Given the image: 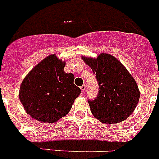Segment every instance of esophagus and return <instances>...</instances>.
I'll return each instance as SVG.
<instances>
[{
	"label": "esophagus",
	"instance_id": "1",
	"mask_svg": "<svg viewBox=\"0 0 159 159\" xmlns=\"http://www.w3.org/2000/svg\"><path fill=\"white\" fill-rule=\"evenodd\" d=\"M80 88H81V91H82V92L83 93L84 91H85V90H86V85H85V84H83V85H82V86H81Z\"/></svg>",
	"mask_w": 159,
	"mask_h": 159
}]
</instances>
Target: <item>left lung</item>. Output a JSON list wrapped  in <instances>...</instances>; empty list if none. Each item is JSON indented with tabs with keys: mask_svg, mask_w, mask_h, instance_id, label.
I'll use <instances>...</instances> for the list:
<instances>
[{
	"mask_svg": "<svg viewBox=\"0 0 159 159\" xmlns=\"http://www.w3.org/2000/svg\"><path fill=\"white\" fill-rule=\"evenodd\" d=\"M99 85L95 100H88L94 117L106 124L124 121L135 110L140 91L131 73L114 56L101 53L96 59L82 57Z\"/></svg>",
	"mask_w": 159,
	"mask_h": 159,
	"instance_id": "8db88e82",
	"label": "left lung"
}]
</instances>
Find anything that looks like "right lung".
Here are the masks:
<instances>
[{"mask_svg":"<svg viewBox=\"0 0 159 159\" xmlns=\"http://www.w3.org/2000/svg\"><path fill=\"white\" fill-rule=\"evenodd\" d=\"M65 62L50 55L37 64L20 86L19 100L27 113L41 122H55L70 111L81 89L74 75L66 73Z\"/></svg>","mask_w":159,"mask_h":159,"instance_id":"1","label":"right lung"}]
</instances>
